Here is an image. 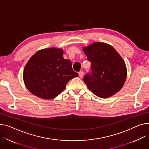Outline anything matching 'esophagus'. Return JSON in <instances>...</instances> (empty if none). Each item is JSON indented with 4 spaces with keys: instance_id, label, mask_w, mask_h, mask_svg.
Returning <instances> with one entry per match:
<instances>
[{
    "instance_id": "esophagus-1",
    "label": "esophagus",
    "mask_w": 149,
    "mask_h": 149,
    "mask_svg": "<svg viewBox=\"0 0 149 149\" xmlns=\"http://www.w3.org/2000/svg\"><path fill=\"white\" fill-rule=\"evenodd\" d=\"M78 75H79V77H80V78H83V75H84V72L83 71H80L78 72Z\"/></svg>"
}]
</instances>
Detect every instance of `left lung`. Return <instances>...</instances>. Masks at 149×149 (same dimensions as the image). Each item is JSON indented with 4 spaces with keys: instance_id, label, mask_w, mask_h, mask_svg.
Returning <instances> with one entry per match:
<instances>
[{
    "instance_id": "1",
    "label": "left lung",
    "mask_w": 149,
    "mask_h": 149,
    "mask_svg": "<svg viewBox=\"0 0 149 149\" xmlns=\"http://www.w3.org/2000/svg\"><path fill=\"white\" fill-rule=\"evenodd\" d=\"M83 52L91 62V72L84 77V82L93 94L102 98L110 97L122 88L127 77L123 59L110 45L95 42Z\"/></svg>"
}]
</instances>
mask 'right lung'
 Masks as SVG:
<instances>
[{
  "label": "right lung",
  "instance_id": "right-lung-1",
  "mask_svg": "<svg viewBox=\"0 0 149 149\" xmlns=\"http://www.w3.org/2000/svg\"><path fill=\"white\" fill-rule=\"evenodd\" d=\"M63 53L61 48H46L29 59L24 69L23 80L32 94L52 100L64 91L69 80L78 76L71 62L63 58Z\"/></svg>",
  "mask_w": 149,
  "mask_h": 149
}]
</instances>
